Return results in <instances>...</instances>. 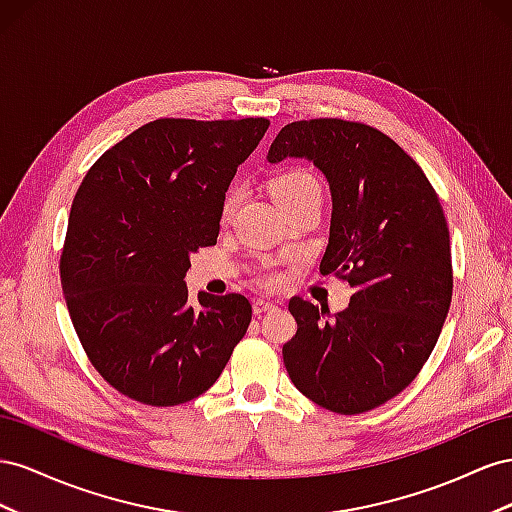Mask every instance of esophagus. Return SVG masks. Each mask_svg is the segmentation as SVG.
Segmentation results:
<instances>
[{
    "label": "esophagus",
    "instance_id": "esophagus-1",
    "mask_svg": "<svg viewBox=\"0 0 512 512\" xmlns=\"http://www.w3.org/2000/svg\"><path fill=\"white\" fill-rule=\"evenodd\" d=\"M276 309V304L274 302H268V300H255L253 302V313L255 315H261V313H268V311H274Z\"/></svg>",
    "mask_w": 512,
    "mask_h": 512
}]
</instances>
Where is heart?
Instances as JSON below:
<instances>
[{
  "mask_svg": "<svg viewBox=\"0 0 512 512\" xmlns=\"http://www.w3.org/2000/svg\"><path fill=\"white\" fill-rule=\"evenodd\" d=\"M272 195L279 201L281 208L291 206V203H300L306 199H321V184L309 169H287L276 175L272 180ZM238 203V191H231L223 203V216H229ZM281 279L276 274H268L266 283L276 285Z\"/></svg>",
  "mask_w": 512,
  "mask_h": 512,
  "instance_id": "obj_1",
  "label": "heart"
}]
</instances>
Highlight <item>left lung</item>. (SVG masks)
<instances>
[{"label": "left lung", "mask_w": 512, "mask_h": 512, "mask_svg": "<svg viewBox=\"0 0 512 512\" xmlns=\"http://www.w3.org/2000/svg\"><path fill=\"white\" fill-rule=\"evenodd\" d=\"M306 158L332 195L321 274L354 289L345 311L289 300L283 345L294 386L337 414H362L410 386L440 337L452 298L448 225L427 175L377 128L337 118L291 122L268 163Z\"/></svg>", "instance_id": "8db88e82"}]
</instances>
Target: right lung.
<instances>
[{
	"label": "right lung",
	"mask_w": 512,
	"mask_h": 512,
	"mask_svg": "<svg viewBox=\"0 0 512 512\" xmlns=\"http://www.w3.org/2000/svg\"><path fill=\"white\" fill-rule=\"evenodd\" d=\"M270 122L154 120L87 171L60 259L72 326L126 397L171 407L206 392L251 324L240 294L188 302L191 253L218 238L225 193Z\"/></svg>",
	"instance_id": "1"
}]
</instances>
